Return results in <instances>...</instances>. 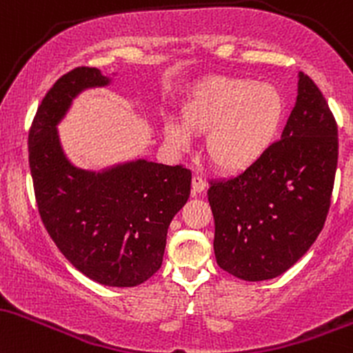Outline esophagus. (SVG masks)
<instances>
[{
	"label": "esophagus",
	"mask_w": 353,
	"mask_h": 353,
	"mask_svg": "<svg viewBox=\"0 0 353 353\" xmlns=\"http://www.w3.org/2000/svg\"><path fill=\"white\" fill-rule=\"evenodd\" d=\"M205 188H207V181H205L201 176H193V180H192V192H193V195L205 192Z\"/></svg>",
	"instance_id": "esophagus-1"
}]
</instances>
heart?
I'll return each instance as SVG.
<instances>
[{
	"mask_svg": "<svg viewBox=\"0 0 353 353\" xmlns=\"http://www.w3.org/2000/svg\"><path fill=\"white\" fill-rule=\"evenodd\" d=\"M285 117V100L276 86L253 78L212 77L196 86L185 105L188 130L210 133V161L227 173L252 168L267 155L279 137ZM183 125L170 120L166 140L176 148L190 143Z\"/></svg>",
	"mask_w": 353,
	"mask_h": 353,
	"instance_id": "1",
	"label": "heart"
}]
</instances>
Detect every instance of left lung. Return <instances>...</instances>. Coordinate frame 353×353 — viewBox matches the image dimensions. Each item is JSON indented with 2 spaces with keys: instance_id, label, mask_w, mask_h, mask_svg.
<instances>
[{
  "instance_id": "8db88e82",
  "label": "left lung",
  "mask_w": 353,
  "mask_h": 353,
  "mask_svg": "<svg viewBox=\"0 0 353 353\" xmlns=\"http://www.w3.org/2000/svg\"><path fill=\"white\" fill-rule=\"evenodd\" d=\"M322 91L302 71L282 137L259 163L213 181L216 263L247 282L282 275L299 262L325 223L339 138Z\"/></svg>"
}]
</instances>
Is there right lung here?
Wrapping results in <instances>:
<instances>
[{
	"instance_id": "obj_1",
	"label": "right lung",
	"mask_w": 353,
	"mask_h": 353,
	"mask_svg": "<svg viewBox=\"0 0 353 353\" xmlns=\"http://www.w3.org/2000/svg\"><path fill=\"white\" fill-rule=\"evenodd\" d=\"M110 83L98 68L80 66L51 86L28 134L30 170L39 216L65 259L106 287H137L161 267L192 172L143 158L101 172L71 163L57 126L81 91Z\"/></svg>"
}]
</instances>
